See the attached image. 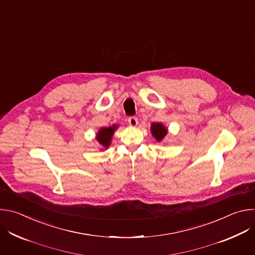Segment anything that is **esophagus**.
Returning a JSON list of instances; mask_svg holds the SVG:
<instances>
[{"label":"esophagus","instance_id":"34e87169","mask_svg":"<svg viewBox=\"0 0 255 255\" xmlns=\"http://www.w3.org/2000/svg\"><path fill=\"white\" fill-rule=\"evenodd\" d=\"M128 123H129V125H130V126L135 127V126L138 124V120H137V118H136V117L131 116V117H129V118H128Z\"/></svg>","mask_w":255,"mask_h":255}]
</instances>
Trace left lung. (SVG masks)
I'll list each match as a JSON object with an SVG mask.
<instances>
[{"label": "left lung", "instance_id": "1", "mask_svg": "<svg viewBox=\"0 0 255 255\" xmlns=\"http://www.w3.org/2000/svg\"><path fill=\"white\" fill-rule=\"evenodd\" d=\"M151 133L156 138L157 141H161L164 138V136L166 135L167 131H166L165 127L162 124H160V123H153L151 125Z\"/></svg>", "mask_w": 255, "mask_h": 255}]
</instances>
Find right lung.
<instances>
[{
	"mask_svg": "<svg viewBox=\"0 0 255 255\" xmlns=\"http://www.w3.org/2000/svg\"><path fill=\"white\" fill-rule=\"evenodd\" d=\"M116 128H117V126L115 125V126H110V127H108V128H103V129H101L100 131H99V133L97 134V140L103 145L104 147H108L109 145H110V143H111V138H112V136H113V134H114V131L116 130Z\"/></svg>",
	"mask_w": 255,
	"mask_h": 255,
	"instance_id": "right-lung-1",
	"label": "right lung"
}]
</instances>
